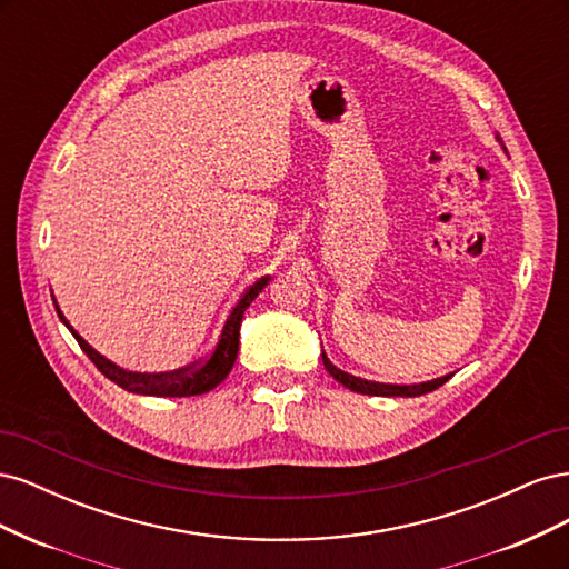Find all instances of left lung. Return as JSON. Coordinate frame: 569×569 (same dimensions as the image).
I'll list each match as a JSON object with an SVG mask.
<instances>
[{
	"label": "left lung",
	"mask_w": 569,
	"mask_h": 569,
	"mask_svg": "<svg viewBox=\"0 0 569 569\" xmlns=\"http://www.w3.org/2000/svg\"><path fill=\"white\" fill-rule=\"evenodd\" d=\"M496 140L501 142V137L496 134ZM322 363H325V370L330 372L337 382H341L343 387L351 389V391L368 393V396H422L427 391L439 389L451 377V375H446V377H439V380L422 382V385H385V382H370V380H363V377H356V375L339 370L337 366H332V360L325 356V351H322Z\"/></svg>",
	"instance_id": "obj_1"
}]
</instances>
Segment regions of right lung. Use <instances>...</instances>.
<instances>
[{"label":"right lung","instance_id":"right-lung-1","mask_svg":"<svg viewBox=\"0 0 569 569\" xmlns=\"http://www.w3.org/2000/svg\"><path fill=\"white\" fill-rule=\"evenodd\" d=\"M268 280L270 278L266 274V278H261L244 291L242 299H239L237 306L230 311L226 325H222L218 343L209 356L199 360V363H194V366H187V368H180L173 372L123 370L120 366L111 363V360L101 356L99 351H94L90 343L73 330L71 322L63 318L59 306H57V313L68 330H71V335L78 339L80 349L88 353V358L99 368V372L109 377V380L116 382L118 387H123L126 391H132V393H144V396H199V393L216 389L230 375L234 360H237V351H239V325H242L244 311L258 297V291L268 284Z\"/></svg>","mask_w":569,"mask_h":569}]
</instances>
